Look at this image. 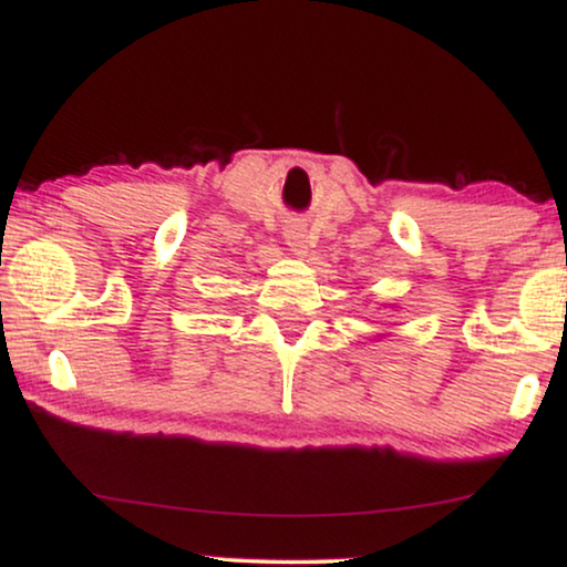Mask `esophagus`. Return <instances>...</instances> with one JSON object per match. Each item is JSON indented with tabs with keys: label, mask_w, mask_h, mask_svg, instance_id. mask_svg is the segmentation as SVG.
Returning a JSON list of instances; mask_svg holds the SVG:
<instances>
[{
	"label": "esophagus",
	"mask_w": 567,
	"mask_h": 567,
	"mask_svg": "<svg viewBox=\"0 0 567 567\" xmlns=\"http://www.w3.org/2000/svg\"><path fill=\"white\" fill-rule=\"evenodd\" d=\"M285 238H288V246L292 248V251L306 254L308 240H306V228H303V225H290V228L285 230Z\"/></svg>",
	"instance_id": "obj_1"
}]
</instances>
